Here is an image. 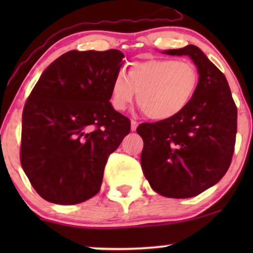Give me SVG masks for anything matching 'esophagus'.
Here are the masks:
<instances>
[{
  "mask_svg": "<svg viewBox=\"0 0 253 253\" xmlns=\"http://www.w3.org/2000/svg\"><path fill=\"white\" fill-rule=\"evenodd\" d=\"M136 127H138V123L135 120H130V129L135 130Z\"/></svg>",
  "mask_w": 253,
  "mask_h": 253,
  "instance_id": "obj_1",
  "label": "esophagus"
}]
</instances>
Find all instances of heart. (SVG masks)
I'll return each instance as SVG.
<instances>
[{
  "label": "heart",
  "mask_w": 253,
  "mask_h": 253,
  "mask_svg": "<svg viewBox=\"0 0 253 253\" xmlns=\"http://www.w3.org/2000/svg\"><path fill=\"white\" fill-rule=\"evenodd\" d=\"M199 71L190 60L152 59L130 64L110 88L113 108L125 110L138 92V106L149 119L162 121L178 115L195 95Z\"/></svg>",
  "instance_id": "b5f03b06"
}]
</instances>
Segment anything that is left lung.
<instances>
[{
	"label": "left lung",
	"instance_id": "obj_1",
	"mask_svg": "<svg viewBox=\"0 0 253 253\" xmlns=\"http://www.w3.org/2000/svg\"><path fill=\"white\" fill-rule=\"evenodd\" d=\"M189 56L197 66L199 85L176 117L140 124L141 168L152 189L172 199L201 194L227 172L237 135V106L225 75L195 45L168 50Z\"/></svg>",
	"mask_w": 253,
	"mask_h": 253
}]
</instances>
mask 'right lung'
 <instances>
[{
	"instance_id": "right-lung-1",
	"label": "right lung",
	"mask_w": 253,
	"mask_h": 253,
	"mask_svg": "<svg viewBox=\"0 0 253 253\" xmlns=\"http://www.w3.org/2000/svg\"><path fill=\"white\" fill-rule=\"evenodd\" d=\"M119 50H72L42 72L22 112L20 162L46 201L76 205L101 188L110 153L129 133L128 118L110 104Z\"/></svg>"
}]
</instances>
